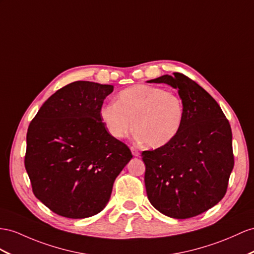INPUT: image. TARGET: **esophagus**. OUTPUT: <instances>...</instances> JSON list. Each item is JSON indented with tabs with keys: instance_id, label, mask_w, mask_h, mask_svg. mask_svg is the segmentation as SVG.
Masks as SVG:
<instances>
[{
	"instance_id": "1",
	"label": "esophagus",
	"mask_w": 254,
	"mask_h": 254,
	"mask_svg": "<svg viewBox=\"0 0 254 254\" xmlns=\"http://www.w3.org/2000/svg\"><path fill=\"white\" fill-rule=\"evenodd\" d=\"M131 151H132V154L134 155V157H139V152L136 150L135 148H133V147H131Z\"/></svg>"
}]
</instances>
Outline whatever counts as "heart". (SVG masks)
Wrapping results in <instances>:
<instances>
[{
  "label": "heart",
  "mask_w": 254,
  "mask_h": 254,
  "mask_svg": "<svg viewBox=\"0 0 254 254\" xmlns=\"http://www.w3.org/2000/svg\"><path fill=\"white\" fill-rule=\"evenodd\" d=\"M184 117V102L177 93L149 84L122 90L117 102L100 107V118L113 137L125 138L135 129L137 139L149 148L171 142L179 133Z\"/></svg>",
  "instance_id": "obj_1"
}]
</instances>
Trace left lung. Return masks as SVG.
Returning <instances> with one entry per match:
<instances>
[{
  "label": "left lung",
  "mask_w": 254,
  "mask_h": 254,
  "mask_svg": "<svg viewBox=\"0 0 254 254\" xmlns=\"http://www.w3.org/2000/svg\"><path fill=\"white\" fill-rule=\"evenodd\" d=\"M147 82L177 89L185 106L176 137L141 153L147 196L167 217H195L225 195L234 167L231 126L216 100L184 74L163 75Z\"/></svg>",
  "instance_id": "left-lung-1"
}]
</instances>
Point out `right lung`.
<instances>
[{
	"instance_id": "add662e5",
	"label": "right lung",
	"mask_w": 254,
	"mask_h": 254,
	"mask_svg": "<svg viewBox=\"0 0 254 254\" xmlns=\"http://www.w3.org/2000/svg\"><path fill=\"white\" fill-rule=\"evenodd\" d=\"M112 84L75 81L45 102L27 133L24 165L37 199L62 217L102 211L133 155L100 118Z\"/></svg>"
}]
</instances>
